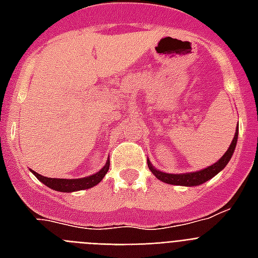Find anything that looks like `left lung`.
I'll return each mask as SVG.
<instances>
[{"instance_id": "obj_1", "label": "left lung", "mask_w": 258, "mask_h": 258, "mask_svg": "<svg viewBox=\"0 0 258 258\" xmlns=\"http://www.w3.org/2000/svg\"><path fill=\"white\" fill-rule=\"evenodd\" d=\"M237 139H238V124H237L236 134H234V138H233L232 143L229 146L228 151L222 155L220 161L216 162L214 165L209 166L206 169L200 170V171L194 172H184V174H167V172L159 171L151 165V162L147 161V165H149V169L151 170L154 175L157 176L158 179L165 182V183L169 184H179V186H198V184L205 183L206 180L212 179L213 176L217 175L218 172L222 171L225 169V166L228 165V162L230 161L233 153H234V149H236Z\"/></svg>"}]
</instances>
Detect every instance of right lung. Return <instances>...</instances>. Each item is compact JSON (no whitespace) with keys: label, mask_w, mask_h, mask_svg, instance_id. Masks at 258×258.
<instances>
[{"label":"right lung","mask_w":258,"mask_h":258,"mask_svg":"<svg viewBox=\"0 0 258 258\" xmlns=\"http://www.w3.org/2000/svg\"><path fill=\"white\" fill-rule=\"evenodd\" d=\"M109 169V159L104 165V167L97 171L96 174H92L89 176H84V178H79V179H62V178H46L36 171H32L36 175L40 182L48 186V187L53 188L56 191H64V192H71V191H79V190H86V188L93 187L95 184L100 182L104 175L107 174Z\"/></svg>","instance_id":"right-lung-1"}]
</instances>
